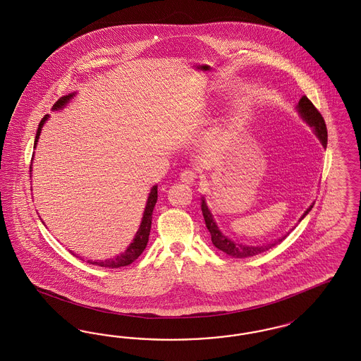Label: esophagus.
Segmentation results:
<instances>
[{
    "label": "esophagus",
    "mask_w": 361,
    "mask_h": 361,
    "mask_svg": "<svg viewBox=\"0 0 361 361\" xmlns=\"http://www.w3.org/2000/svg\"><path fill=\"white\" fill-rule=\"evenodd\" d=\"M196 177L197 176H196V173L193 172V171H184V172H181V174H180V180L183 183H185V184H193Z\"/></svg>",
    "instance_id": "esophagus-1"
}]
</instances>
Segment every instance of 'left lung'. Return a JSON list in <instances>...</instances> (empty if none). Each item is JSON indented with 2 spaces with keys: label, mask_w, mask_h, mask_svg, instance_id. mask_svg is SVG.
Returning <instances> with one entry per match:
<instances>
[{
  "label": "left lung",
  "mask_w": 361,
  "mask_h": 361,
  "mask_svg": "<svg viewBox=\"0 0 361 361\" xmlns=\"http://www.w3.org/2000/svg\"><path fill=\"white\" fill-rule=\"evenodd\" d=\"M296 108H298L300 116L303 118V121H306L310 127L314 128V133H315V135L318 137V139L321 140L322 146L326 147V124H325V121H324L322 115L319 114V111L314 106V104L311 103L306 96H303V97L299 100V104H298ZM312 206H314V204H311V206L307 208V211L302 215L300 221L309 214ZM202 212H203V216H204V221H206L207 228H208V231H209V234H211V240H212L214 246L218 247L219 250H222L224 253H226V255L230 256V257L247 258L257 256L259 253H264V252L269 250L271 247H274L279 242H281V240L287 237V235H284V237L280 238V240H275V242H272V243L261 245V246H247V245L237 243V242H234V240H228L226 235L222 234V231L219 230V227L216 226L214 218H212L211 211H209L208 207H207L204 197L202 199Z\"/></svg>",
  "instance_id": "left-lung-1"
}]
</instances>
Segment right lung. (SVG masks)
Instances as JSON below:
<instances>
[{
	"mask_svg": "<svg viewBox=\"0 0 361 361\" xmlns=\"http://www.w3.org/2000/svg\"><path fill=\"white\" fill-rule=\"evenodd\" d=\"M75 96V93H70L68 96H63L61 97L56 103L54 104V111L56 109H61L63 108L66 104L69 103L71 100V97ZM49 119V115H46L40 123H39V127H37V133H36V137H35V145L34 147H36V143H37V139L40 137V131H42V127L43 124ZM31 169V168H30ZM31 172V171H30ZM157 185H154L150 193H149V197H147V203H146V208H145V212H143V218H142V222L140 226L137 228V234H135V238L133 240V242L128 245V247L124 250V253H121L119 256H116L115 258H108V259H104V261H90L87 259L89 264L92 265H99V267H104V268H121V267H127L130 265L131 262H134L140 255L142 252L145 250L147 242H149V235H150V228H152V218H153V209H154L155 203H157Z\"/></svg>",
	"mask_w": 361,
	"mask_h": 361,
	"instance_id": "obj_1",
	"label": "right lung"
}]
</instances>
